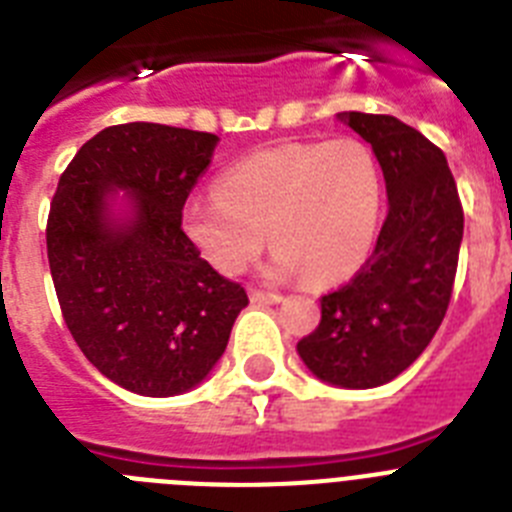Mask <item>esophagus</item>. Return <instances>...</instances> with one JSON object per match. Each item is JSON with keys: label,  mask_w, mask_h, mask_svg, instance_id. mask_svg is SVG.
I'll list each match as a JSON object with an SVG mask.
<instances>
[{"label": "esophagus", "mask_w": 512, "mask_h": 512, "mask_svg": "<svg viewBox=\"0 0 512 512\" xmlns=\"http://www.w3.org/2000/svg\"><path fill=\"white\" fill-rule=\"evenodd\" d=\"M248 297H251V302H269V305H274V302H282V295H277V292H264V289H256L251 287L248 289Z\"/></svg>", "instance_id": "obj_1"}]
</instances>
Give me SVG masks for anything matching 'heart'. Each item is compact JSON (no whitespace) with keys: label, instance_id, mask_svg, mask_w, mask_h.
Here are the masks:
<instances>
[{"label":"heart","instance_id":"heart-1","mask_svg":"<svg viewBox=\"0 0 512 512\" xmlns=\"http://www.w3.org/2000/svg\"><path fill=\"white\" fill-rule=\"evenodd\" d=\"M217 192L184 207V228L212 266L241 271L269 230L277 274L302 271L307 282L330 284L354 274L372 251L382 171L356 138L282 143L230 166Z\"/></svg>","mask_w":512,"mask_h":512}]
</instances>
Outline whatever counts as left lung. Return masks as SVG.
Masks as SVG:
<instances>
[{
	"label": "left lung",
	"mask_w": 512,
	"mask_h": 512,
	"mask_svg": "<svg viewBox=\"0 0 512 512\" xmlns=\"http://www.w3.org/2000/svg\"><path fill=\"white\" fill-rule=\"evenodd\" d=\"M372 146L390 210L354 277L320 300V323L297 343L323 382L366 390L408 369L436 336L454 292L464 210L446 156L392 115H341Z\"/></svg>",
	"instance_id": "8db88e82"
}]
</instances>
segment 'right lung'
Here are the masks:
<instances>
[{
  "label": "right lung",
  "instance_id": "add662e5",
  "mask_svg": "<svg viewBox=\"0 0 512 512\" xmlns=\"http://www.w3.org/2000/svg\"><path fill=\"white\" fill-rule=\"evenodd\" d=\"M217 135L125 122L94 135L58 179L45 243L61 315L81 354L125 390L171 397L210 374L246 289L217 274L182 228ZM134 192L112 224L106 194Z\"/></svg>",
  "mask_w": 512,
  "mask_h": 512
}]
</instances>
